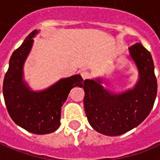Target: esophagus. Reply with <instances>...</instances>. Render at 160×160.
I'll list each match as a JSON object with an SVG mask.
<instances>
[{"instance_id": "34e87169", "label": "esophagus", "mask_w": 160, "mask_h": 160, "mask_svg": "<svg viewBox=\"0 0 160 160\" xmlns=\"http://www.w3.org/2000/svg\"><path fill=\"white\" fill-rule=\"evenodd\" d=\"M80 75H81V77H82V79H83L84 80H86V79H88L90 77V74L87 71H81V72H80Z\"/></svg>"}]
</instances>
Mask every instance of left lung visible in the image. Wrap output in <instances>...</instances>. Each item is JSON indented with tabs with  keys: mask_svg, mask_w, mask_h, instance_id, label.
<instances>
[{
	"mask_svg": "<svg viewBox=\"0 0 160 160\" xmlns=\"http://www.w3.org/2000/svg\"><path fill=\"white\" fill-rule=\"evenodd\" d=\"M129 60L138 71L133 88L113 92L106 88L103 78L86 80L84 107L88 122L101 134L122 135L142 122L151 112L157 96V80L151 54L141 42L129 47Z\"/></svg>",
	"mask_w": 160,
	"mask_h": 160,
	"instance_id": "obj_1",
	"label": "left lung"
}]
</instances>
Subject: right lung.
Returning a JSON list of instances; mask_svg holds the SVG:
<instances>
[{"mask_svg": "<svg viewBox=\"0 0 160 160\" xmlns=\"http://www.w3.org/2000/svg\"><path fill=\"white\" fill-rule=\"evenodd\" d=\"M40 30L29 34L11 56L3 81V97L8 113L18 126L37 135L52 133L60 126L62 104L75 86H83L80 74L62 78L41 91H34L26 82L23 66Z\"/></svg>", "mask_w": 160, "mask_h": 160, "instance_id": "add662e5", "label": "right lung"}]
</instances>
